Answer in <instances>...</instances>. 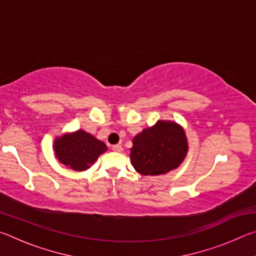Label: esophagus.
<instances>
[{
	"label": "esophagus",
	"instance_id": "obj_1",
	"mask_svg": "<svg viewBox=\"0 0 256 256\" xmlns=\"http://www.w3.org/2000/svg\"><path fill=\"white\" fill-rule=\"evenodd\" d=\"M112 151H116V152H120V151L123 150L122 146H120V144H114L112 146Z\"/></svg>",
	"mask_w": 256,
	"mask_h": 256
}]
</instances>
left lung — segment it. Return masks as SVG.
<instances>
[{"label":"left lung","instance_id":"obj_1","mask_svg":"<svg viewBox=\"0 0 256 256\" xmlns=\"http://www.w3.org/2000/svg\"><path fill=\"white\" fill-rule=\"evenodd\" d=\"M188 154L184 130L174 122L159 120L133 138L132 164L142 175H160L175 170Z\"/></svg>","mask_w":256,"mask_h":256}]
</instances>
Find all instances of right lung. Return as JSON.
Wrapping results in <instances>:
<instances>
[{
	"instance_id": "1",
	"label": "right lung",
	"mask_w": 256,
	"mask_h": 256,
	"mask_svg": "<svg viewBox=\"0 0 256 256\" xmlns=\"http://www.w3.org/2000/svg\"><path fill=\"white\" fill-rule=\"evenodd\" d=\"M56 157L66 166L74 170H84L107 150L104 142L84 131H76L58 138L54 144Z\"/></svg>"
}]
</instances>
